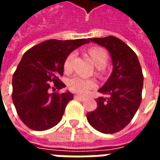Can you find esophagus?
Wrapping results in <instances>:
<instances>
[{"label": "esophagus", "instance_id": "esophagus-1", "mask_svg": "<svg viewBox=\"0 0 160 160\" xmlns=\"http://www.w3.org/2000/svg\"><path fill=\"white\" fill-rule=\"evenodd\" d=\"M74 98L80 101H83L84 99H85V98L82 97V96H80V95H75V96H74Z\"/></svg>", "mask_w": 160, "mask_h": 160}]
</instances>
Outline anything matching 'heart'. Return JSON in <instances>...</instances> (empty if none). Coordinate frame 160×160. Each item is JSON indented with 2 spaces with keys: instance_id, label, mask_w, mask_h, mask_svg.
<instances>
[{
  "instance_id": "b5f03b06",
  "label": "heart",
  "mask_w": 160,
  "mask_h": 160,
  "mask_svg": "<svg viewBox=\"0 0 160 160\" xmlns=\"http://www.w3.org/2000/svg\"><path fill=\"white\" fill-rule=\"evenodd\" d=\"M89 55L98 68H104L107 64L108 55L106 51L99 47H92L88 50ZM74 58V53H70L64 61L63 68L65 71H69L72 68V62ZM68 87L73 92L79 94H87L91 89L96 87V82L93 80H87L80 76H73L68 81Z\"/></svg>"
}]
</instances>
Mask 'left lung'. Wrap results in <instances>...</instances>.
Returning <instances> with one entry per match:
<instances>
[{"mask_svg":"<svg viewBox=\"0 0 160 160\" xmlns=\"http://www.w3.org/2000/svg\"><path fill=\"white\" fill-rule=\"evenodd\" d=\"M90 41L109 50L113 71L98 90L106 97L96 99L97 109L87 113V121L101 133L114 134L130 122L139 109L143 88L142 69L134 50L118 38H93Z\"/></svg>","mask_w":160,"mask_h":160,"instance_id":"1","label":"left lung"}]
</instances>
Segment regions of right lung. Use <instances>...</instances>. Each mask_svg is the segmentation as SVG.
I'll return each instance as SVG.
<instances>
[{
    "label": "right lung",
    "mask_w": 160,
    "mask_h": 160,
    "mask_svg": "<svg viewBox=\"0 0 160 160\" xmlns=\"http://www.w3.org/2000/svg\"><path fill=\"white\" fill-rule=\"evenodd\" d=\"M89 42L90 38L50 39L24 54L12 76V98L17 114L29 128L46 130L62 120L67 104L73 98L69 92H58L66 87L60 80L64 61L73 49Z\"/></svg>",
    "instance_id": "add662e5"
}]
</instances>
